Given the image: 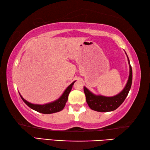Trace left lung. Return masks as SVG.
Listing matches in <instances>:
<instances>
[{
    "instance_id": "left-lung-1",
    "label": "left lung",
    "mask_w": 150,
    "mask_h": 150,
    "mask_svg": "<svg viewBox=\"0 0 150 150\" xmlns=\"http://www.w3.org/2000/svg\"><path fill=\"white\" fill-rule=\"evenodd\" d=\"M128 60L129 66H130V75H129L128 82L124 89L117 95L110 96V97L102 95H95L84 87L86 101L90 108L97 112H110L116 110L122 104L126 96H128L131 88L132 82V69L128 57Z\"/></svg>"
}]
</instances>
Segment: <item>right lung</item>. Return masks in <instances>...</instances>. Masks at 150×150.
<instances>
[{
  "instance_id": "right-lung-1",
  "label": "right lung",
  "mask_w": 150,
  "mask_h": 150,
  "mask_svg": "<svg viewBox=\"0 0 150 150\" xmlns=\"http://www.w3.org/2000/svg\"><path fill=\"white\" fill-rule=\"evenodd\" d=\"M74 82H73L71 84L69 87L66 88L64 93H63V95L60 96V97L58 98L57 100L54 101V102L45 104V105H34V104H32L29 102H28L24 98L22 97V96L20 95V97L22 98V100L26 104V105L29 106L30 108H31L33 110L35 111L38 112L42 113V114H52L55 112H59L62 110H63V108L65 107V104L67 103V99H68V96H69V94L70 93L73 84H74Z\"/></svg>"
}]
</instances>
